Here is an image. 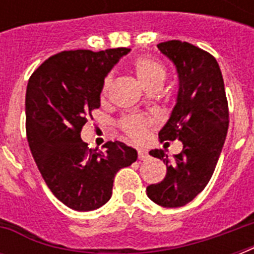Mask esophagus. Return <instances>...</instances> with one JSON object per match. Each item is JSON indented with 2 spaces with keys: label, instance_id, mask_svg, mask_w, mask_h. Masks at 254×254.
Returning <instances> with one entry per match:
<instances>
[{
  "label": "esophagus",
  "instance_id": "esophagus-1",
  "mask_svg": "<svg viewBox=\"0 0 254 254\" xmlns=\"http://www.w3.org/2000/svg\"><path fill=\"white\" fill-rule=\"evenodd\" d=\"M147 157H149V154H147L146 150H142V149H138V159H141V161H143V159H146Z\"/></svg>",
  "mask_w": 254,
  "mask_h": 254
}]
</instances>
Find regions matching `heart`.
Segmentation results:
<instances>
[{"label": "heart", "instance_id": "1", "mask_svg": "<svg viewBox=\"0 0 254 254\" xmlns=\"http://www.w3.org/2000/svg\"><path fill=\"white\" fill-rule=\"evenodd\" d=\"M131 68L142 87L146 89L154 87H162L166 79V68L159 61L151 57H139L133 61ZM112 84V75H107L103 79L100 88V97L105 99ZM155 124V117L143 113H130L121 117L119 127L125 137L133 142H141L145 139L147 129Z\"/></svg>", "mask_w": 254, "mask_h": 254}]
</instances>
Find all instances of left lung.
<instances>
[{"instance_id":"8db88e82","label":"left lung","mask_w":254,"mask_h":254,"mask_svg":"<svg viewBox=\"0 0 254 254\" xmlns=\"http://www.w3.org/2000/svg\"><path fill=\"white\" fill-rule=\"evenodd\" d=\"M158 49L177 67V105L159 131L161 142L181 139L183 150L167 158L162 149L150 155L163 159L162 182L147 186V196L162 207H182L204 190L212 177L229 125L224 80L216 59L204 50L181 41L159 43ZM169 143V142H166Z\"/></svg>"}]
</instances>
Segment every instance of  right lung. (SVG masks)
<instances>
[{
    "label": "right lung",
    "instance_id": "1",
    "mask_svg": "<svg viewBox=\"0 0 254 254\" xmlns=\"http://www.w3.org/2000/svg\"><path fill=\"white\" fill-rule=\"evenodd\" d=\"M130 49L62 51L30 76L26 89V135L51 192L75 211L100 208L112 196L113 179L137 161V151L120 141L105 150L88 149L81 129L100 108L103 79Z\"/></svg>",
    "mask_w": 254,
    "mask_h": 254
}]
</instances>
